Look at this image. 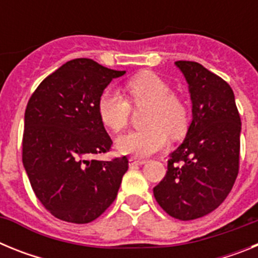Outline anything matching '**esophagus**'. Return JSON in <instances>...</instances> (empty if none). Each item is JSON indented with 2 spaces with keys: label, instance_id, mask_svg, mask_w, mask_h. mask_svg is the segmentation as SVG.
Here are the masks:
<instances>
[{
  "label": "esophagus",
  "instance_id": "obj_1",
  "mask_svg": "<svg viewBox=\"0 0 258 258\" xmlns=\"http://www.w3.org/2000/svg\"><path fill=\"white\" fill-rule=\"evenodd\" d=\"M145 163L146 160H143V159H136V157H131V159H129V166H131V168L137 165H143Z\"/></svg>",
  "mask_w": 258,
  "mask_h": 258
}]
</instances>
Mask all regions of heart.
<instances>
[{
  "mask_svg": "<svg viewBox=\"0 0 258 258\" xmlns=\"http://www.w3.org/2000/svg\"><path fill=\"white\" fill-rule=\"evenodd\" d=\"M129 101L136 107H147L143 131H133L120 136L116 147L121 154L145 157L164 149L168 134L172 138L183 136L188 124V109L178 95L161 77L143 72L125 84ZM98 113L109 131L120 132L127 125L131 106L120 93L106 90L98 101Z\"/></svg>",
  "mask_w": 258,
  "mask_h": 258,
  "instance_id": "heart-1",
  "label": "heart"
}]
</instances>
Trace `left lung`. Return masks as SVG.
Masks as SVG:
<instances>
[{"mask_svg":"<svg viewBox=\"0 0 258 258\" xmlns=\"http://www.w3.org/2000/svg\"><path fill=\"white\" fill-rule=\"evenodd\" d=\"M174 64L188 85L192 120L184 141L169 155L168 172L154 195L169 216L190 221L218 208L231 191L239 170L241 122L225 80L197 61Z\"/></svg>","mask_w":258,"mask_h":258,"instance_id":"left-lung-1","label":"left lung"}]
</instances>
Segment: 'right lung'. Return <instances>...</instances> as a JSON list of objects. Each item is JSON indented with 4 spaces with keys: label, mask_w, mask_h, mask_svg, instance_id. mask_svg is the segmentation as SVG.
Instances as JSON below:
<instances>
[{
    "label": "right lung",
    "mask_w": 258,
    "mask_h": 258,
    "mask_svg": "<svg viewBox=\"0 0 258 258\" xmlns=\"http://www.w3.org/2000/svg\"><path fill=\"white\" fill-rule=\"evenodd\" d=\"M125 75L92 59L67 61L38 85L24 115L23 165L42 206L56 218L88 223L113 203L127 170L126 156L89 160L112 141L98 101L113 79Z\"/></svg>",
    "instance_id": "right-lung-1"
}]
</instances>
